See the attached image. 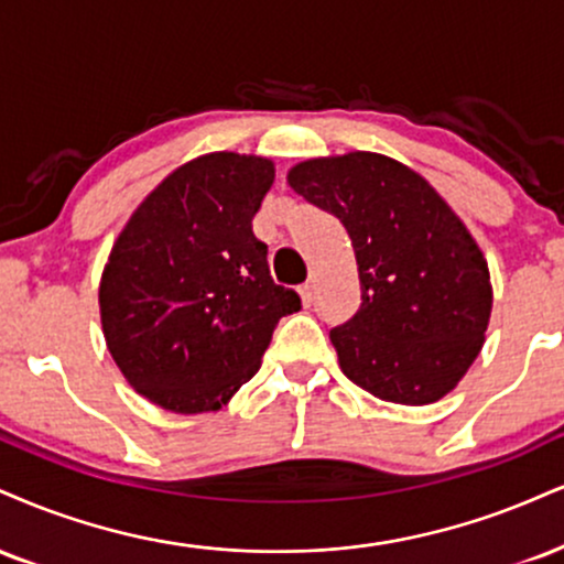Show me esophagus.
Returning a JSON list of instances; mask_svg holds the SVG:
<instances>
[{
    "mask_svg": "<svg viewBox=\"0 0 564 564\" xmlns=\"http://www.w3.org/2000/svg\"><path fill=\"white\" fill-rule=\"evenodd\" d=\"M300 296H302L304 307H310V304H312V286H310V283H304V286H300Z\"/></svg>",
    "mask_w": 564,
    "mask_h": 564,
    "instance_id": "1",
    "label": "esophagus"
}]
</instances>
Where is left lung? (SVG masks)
<instances>
[{"label": "left lung", "instance_id": "left-lung-1", "mask_svg": "<svg viewBox=\"0 0 564 564\" xmlns=\"http://www.w3.org/2000/svg\"><path fill=\"white\" fill-rule=\"evenodd\" d=\"M286 181L338 217L355 247L362 304L330 330L344 376L383 402H438L476 362L491 317V275L470 230L386 154L304 160Z\"/></svg>", "mask_w": 564, "mask_h": 564}]
</instances>
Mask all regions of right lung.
<instances>
[{"label": "right lung", "instance_id": "right-lung-1", "mask_svg": "<svg viewBox=\"0 0 564 564\" xmlns=\"http://www.w3.org/2000/svg\"><path fill=\"white\" fill-rule=\"evenodd\" d=\"M275 181L268 158L209 152L133 209L99 281L107 349L141 397L215 412L260 370L278 321L302 307L273 283L252 217Z\"/></svg>", "mask_w": 564, "mask_h": 564}]
</instances>
